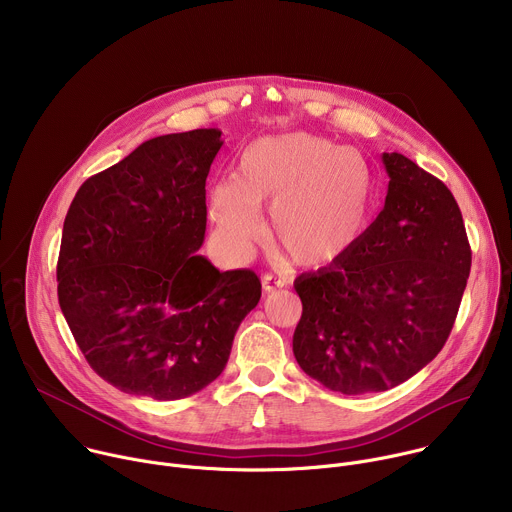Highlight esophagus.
<instances>
[{"mask_svg":"<svg viewBox=\"0 0 512 512\" xmlns=\"http://www.w3.org/2000/svg\"><path fill=\"white\" fill-rule=\"evenodd\" d=\"M261 283H263V289L267 291V294H269V291H275V289H279V287L283 285V283H281L279 279H275L273 275H263Z\"/></svg>","mask_w":512,"mask_h":512,"instance_id":"obj_1","label":"esophagus"}]
</instances>
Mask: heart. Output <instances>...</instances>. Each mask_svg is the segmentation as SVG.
<instances>
[{
    "label": "heart",
    "instance_id": "b5f03b06",
    "mask_svg": "<svg viewBox=\"0 0 512 512\" xmlns=\"http://www.w3.org/2000/svg\"><path fill=\"white\" fill-rule=\"evenodd\" d=\"M375 172L358 150L294 131L259 137L243 150L235 180L212 186L208 212L223 241L239 253L265 233L261 210H273V233L296 265L340 261L367 229Z\"/></svg>",
    "mask_w": 512,
    "mask_h": 512
}]
</instances>
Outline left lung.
<instances>
[{
    "mask_svg": "<svg viewBox=\"0 0 512 512\" xmlns=\"http://www.w3.org/2000/svg\"><path fill=\"white\" fill-rule=\"evenodd\" d=\"M385 206L336 263L296 279L294 354L342 395L393 389L429 364L452 332L472 265L448 186L393 152Z\"/></svg>",
    "mask_w": 512,
    "mask_h": 512,
    "instance_id": "obj_1",
    "label": "left lung"
}]
</instances>
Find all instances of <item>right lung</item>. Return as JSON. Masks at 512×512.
<instances>
[{
  "mask_svg": "<svg viewBox=\"0 0 512 512\" xmlns=\"http://www.w3.org/2000/svg\"><path fill=\"white\" fill-rule=\"evenodd\" d=\"M221 133L143 141L89 178L66 212L58 304L93 371L123 393H198L225 371L239 324L259 304L251 269L218 271L198 255Z\"/></svg>",
  "mask_w": 512,
  "mask_h": 512,
  "instance_id": "obj_1",
  "label": "right lung"
}]
</instances>
